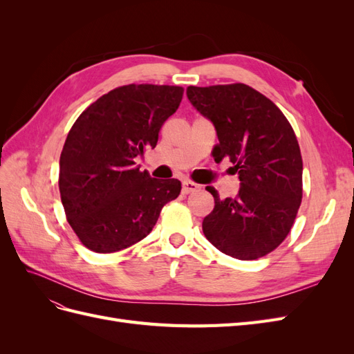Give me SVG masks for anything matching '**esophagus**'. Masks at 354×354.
<instances>
[{
    "mask_svg": "<svg viewBox=\"0 0 354 354\" xmlns=\"http://www.w3.org/2000/svg\"><path fill=\"white\" fill-rule=\"evenodd\" d=\"M201 190V186L198 183H195V181H183V194L189 195V194H194V192H198Z\"/></svg>",
    "mask_w": 354,
    "mask_h": 354,
    "instance_id": "1",
    "label": "esophagus"
}]
</instances>
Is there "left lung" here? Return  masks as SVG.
Wrapping results in <instances>:
<instances>
[{"label": "left lung", "instance_id": "1", "mask_svg": "<svg viewBox=\"0 0 354 354\" xmlns=\"http://www.w3.org/2000/svg\"><path fill=\"white\" fill-rule=\"evenodd\" d=\"M190 103L216 127V162L229 158L241 189L220 199L203 218L207 239L223 254L257 260L279 246L291 232L303 199V159L286 116L246 84L187 88Z\"/></svg>", "mask_w": 354, "mask_h": 354}]
</instances>
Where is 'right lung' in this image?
I'll list each match as a JSON object with an SVG mask.
<instances>
[{"label":"right lung","instance_id":"add662e5","mask_svg":"<svg viewBox=\"0 0 354 354\" xmlns=\"http://www.w3.org/2000/svg\"><path fill=\"white\" fill-rule=\"evenodd\" d=\"M183 93L177 85H122L72 125L60 155L59 190L68 223L88 250L108 254L140 242L165 203L180 195L177 178L149 177L134 158L156 146Z\"/></svg>","mask_w":354,"mask_h":354}]
</instances>
